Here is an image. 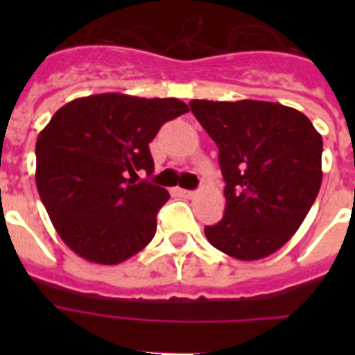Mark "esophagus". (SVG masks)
I'll return each instance as SVG.
<instances>
[{"instance_id":"34e87169","label":"esophagus","mask_w":355,"mask_h":355,"mask_svg":"<svg viewBox=\"0 0 355 355\" xmlns=\"http://www.w3.org/2000/svg\"><path fill=\"white\" fill-rule=\"evenodd\" d=\"M175 193H178V196L180 197H192L193 196V192L192 190H184V188H178V190H175Z\"/></svg>"}]
</instances>
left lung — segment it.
<instances>
[{"label":"left lung","instance_id":"obj_1","mask_svg":"<svg viewBox=\"0 0 355 355\" xmlns=\"http://www.w3.org/2000/svg\"><path fill=\"white\" fill-rule=\"evenodd\" d=\"M218 147L225 213L205 234L241 261L274 254L297 233L322 184V135L290 106L268 101H190Z\"/></svg>","mask_w":355,"mask_h":355}]
</instances>
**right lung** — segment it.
<instances>
[{"instance_id": "right-lung-1", "label": "right lung", "mask_w": 355, "mask_h": 355, "mask_svg": "<svg viewBox=\"0 0 355 355\" xmlns=\"http://www.w3.org/2000/svg\"><path fill=\"white\" fill-rule=\"evenodd\" d=\"M175 97L97 94L62 106L37 139L35 183L71 250L99 265L126 261L153 240L165 188L132 178L155 171L149 142L187 114Z\"/></svg>"}]
</instances>
